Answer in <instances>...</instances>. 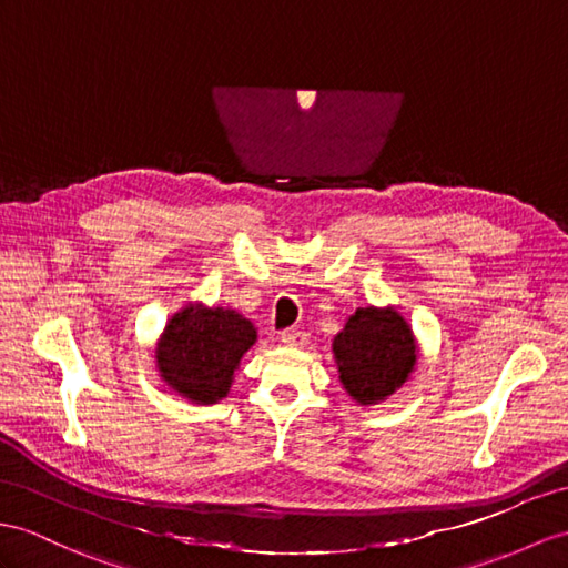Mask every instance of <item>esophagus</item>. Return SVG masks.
I'll return each mask as SVG.
<instances>
[{
    "label": "esophagus",
    "mask_w": 568,
    "mask_h": 568,
    "mask_svg": "<svg viewBox=\"0 0 568 568\" xmlns=\"http://www.w3.org/2000/svg\"><path fill=\"white\" fill-rule=\"evenodd\" d=\"M280 339L286 344V347H303V344L308 342V335L303 329H284L282 335H280Z\"/></svg>",
    "instance_id": "1"
}]
</instances>
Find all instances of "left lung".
I'll return each mask as SVG.
<instances>
[{"instance_id":"8db88e82","label":"left lung","mask_w":568,"mask_h":568,"mask_svg":"<svg viewBox=\"0 0 568 568\" xmlns=\"http://www.w3.org/2000/svg\"><path fill=\"white\" fill-rule=\"evenodd\" d=\"M339 381L362 405L393 395L417 364V342L393 308H358L332 344Z\"/></svg>"}]
</instances>
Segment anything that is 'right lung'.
Listing matches in <instances>:
<instances>
[{"instance_id": "add662e5", "label": "right lung", "mask_w": 568, "mask_h": 568, "mask_svg": "<svg viewBox=\"0 0 568 568\" xmlns=\"http://www.w3.org/2000/svg\"><path fill=\"white\" fill-rule=\"evenodd\" d=\"M257 332L236 311L187 306L165 325L156 362L161 378L175 393L200 405L226 397L233 371L253 347Z\"/></svg>"}]
</instances>
